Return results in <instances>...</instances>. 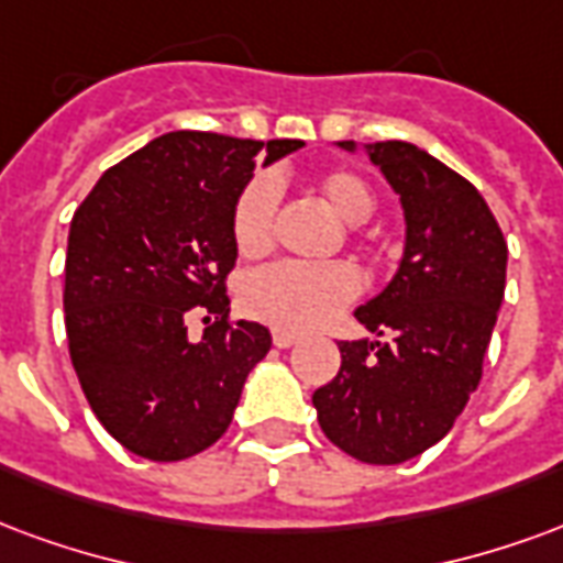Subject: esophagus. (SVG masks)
I'll list each match as a JSON object with an SVG mask.
<instances>
[{
	"instance_id": "1",
	"label": "esophagus",
	"mask_w": 563,
	"mask_h": 563,
	"mask_svg": "<svg viewBox=\"0 0 563 563\" xmlns=\"http://www.w3.org/2000/svg\"><path fill=\"white\" fill-rule=\"evenodd\" d=\"M301 340L298 334H292V331H274V345L277 349H289V345H295Z\"/></svg>"
}]
</instances>
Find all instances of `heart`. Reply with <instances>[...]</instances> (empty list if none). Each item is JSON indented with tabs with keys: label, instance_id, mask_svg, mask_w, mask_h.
<instances>
[{
	"label": "heart",
	"instance_id": "obj_1",
	"mask_svg": "<svg viewBox=\"0 0 563 563\" xmlns=\"http://www.w3.org/2000/svg\"><path fill=\"white\" fill-rule=\"evenodd\" d=\"M324 206L345 227H361L376 211V190L352 169H328L316 181ZM277 181L256 176L232 211V239L241 256H262L274 241ZM361 292V277L345 262H277L241 286L244 313L280 331H310L334 319Z\"/></svg>",
	"mask_w": 563,
	"mask_h": 563
}]
</instances>
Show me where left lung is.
<instances>
[{
  "label": "left lung",
  "mask_w": 563,
  "mask_h": 563,
  "mask_svg": "<svg viewBox=\"0 0 563 563\" xmlns=\"http://www.w3.org/2000/svg\"><path fill=\"white\" fill-rule=\"evenodd\" d=\"M357 152V143H336ZM406 218L397 274L355 319L378 340H343L340 373L313 394L319 427L369 465H399L451 432L481 385L507 277V241L486 199L402 140L364 145Z\"/></svg>",
  "instance_id": "8db88e82"
}]
</instances>
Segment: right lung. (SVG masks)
<instances>
[{"label":"right lung","instance_id":"right-lung-1","mask_svg":"<svg viewBox=\"0 0 563 563\" xmlns=\"http://www.w3.org/2000/svg\"><path fill=\"white\" fill-rule=\"evenodd\" d=\"M298 148L301 140L164 133L107 169L70 220V361L103 430L136 456L178 462L211 448L268 355L265 324L227 322L232 211L260 161ZM194 306L216 313L199 341L184 324Z\"/></svg>","mask_w":563,"mask_h":563}]
</instances>
